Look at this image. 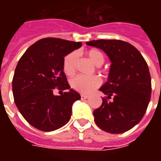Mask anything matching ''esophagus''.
Returning a JSON list of instances; mask_svg holds the SVG:
<instances>
[{
    "instance_id": "1",
    "label": "esophagus",
    "mask_w": 161,
    "mask_h": 161,
    "mask_svg": "<svg viewBox=\"0 0 161 161\" xmlns=\"http://www.w3.org/2000/svg\"><path fill=\"white\" fill-rule=\"evenodd\" d=\"M88 97H89V96H88V95H84V94L81 95V99H82V100H84V99H87Z\"/></svg>"
}]
</instances>
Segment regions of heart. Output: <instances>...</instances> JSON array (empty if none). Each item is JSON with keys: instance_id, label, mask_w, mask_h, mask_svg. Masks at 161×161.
Segmentation results:
<instances>
[{"instance_id": "1", "label": "heart", "mask_w": 161, "mask_h": 161, "mask_svg": "<svg viewBox=\"0 0 161 161\" xmlns=\"http://www.w3.org/2000/svg\"><path fill=\"white\" fill-rule=\"evenodd\" d=\"M89 58L97 65L101 66L104 63V55L97 49H91L87 52ZM77 53L76 52L69 53L64 57L63 62V69L64 73L70 76L75 72L77 66ZM101 84V79L98 77H86L84 75H77L70 80V86L75 91L80 93H90Z\"/></svg>"}]
</instances>
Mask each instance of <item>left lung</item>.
<instances>
[{
	"mask_svg": "<svg viewBox=\"0 0 161 161\" xmlns=\"http://www.w3.org/2000/svg\"><path fill=\"white\" fill-rule=\"evenodd\" d=\"M86 45L103 50L111 61L108 81L100 88L106 97L93 112L95 122L111 134L128 131L141 121L150 102L147 64L135 46L122 40H91Z\"/></svg>",
	"mask_w": 161,
	"mask_h": 161,
	"instance_id": "obj_1",
	"label": "left lung"
}]
</instances>
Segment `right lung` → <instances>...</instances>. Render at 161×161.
Listing matches in <instances>:
<instances>
[{"label":"right lung","mask_w":161,"mask_h":161,"mask_svg":"<svg viewBox=\"0 0 161 161\" xmlns=\"http://www.w3.org/2000/svg\"><path fill=\"white\" fill-rule=\"evenodd\" d=\"M81 46V42L58 38L41 39L17 64L12 83L14 103L26 121L39 130L53 131L70 121L72 104L81 97L70 89L63 62ZM55 87L67 91L54 96Z\"/></svg>","instance_id":"right-lung-1"}]
</instances>
